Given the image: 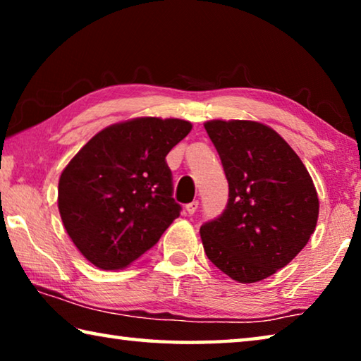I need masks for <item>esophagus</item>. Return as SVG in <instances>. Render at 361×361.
<instances>
[{
  "mask_svg": "<svg viewBox=\"0 0 361 361\" xmlns=\"http://www.w3.org/2000/svg\"><path fill=\"white\" fill-rule=\"evenodd\" d=\"M197 207H199V200H192V202H189L185 209L189 215H192V213H195V210H197Z\"/></svg>",
  "mask_w": 361,
  "mask_h": 361,
  "instance_id": "esophagus-1",
  "label": "esophagus"
}]
</instances>
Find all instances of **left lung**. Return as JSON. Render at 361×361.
Masks as SVG:
<instances>
[{"instance_id": "1", "label": "left lung", "mask_w": 361, "mask_h": 361, "mask_svg": "<svg viewBox=\"0 0 361 361\" xmlns=\"http://www.w3.org/2000/svg\"><path fill=\"white\" fill-rule=\"evenodd\" d=\"M229 199L218 218L200 226L204 250L219 271L240 283L276 274L314 234L319 197L291 146L255 121H209Z\"/></svg>"}]
</instances>
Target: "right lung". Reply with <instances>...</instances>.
Instances as JSON below:
<instances>
[{
    "mask_svg": "<svg viewBox=\"0 0 361 361\" xmlns=\"http://www.w3.org/2000/svg\"><path fill=\"white\" fill-rule=\"evenodd\" d=\"M191 129L181 119L137 118L103 129L71 159L60 175L59 212L85 259L124 269L180 216L166 156Z\"/></svg>",
    "mask_w": 361,
    "mask_h": 361,
    "instance_id": "1",
    "label": "right lung"
}]
</instances>
